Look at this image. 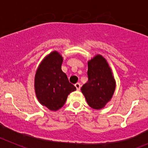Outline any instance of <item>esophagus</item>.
I'll return each mask as SVG.
<instances>
[{
    "instance_id": "esophagus-1",
    "label": "esophagus",
    "mask_w": 148,
    "mask_h": 148,
    "mask_svg": "<svg viewBox=\"0 0 148 148\" xmlns=\"http://www.w3.org/2000/svg\"><path fill=\"white\" fill-rule=\"evenodd\" d=\"M75 87H76V88H77V90H79L80 87H81V84H80V83L77 82L75 84Z\"/></svg>"
}]
</instances>
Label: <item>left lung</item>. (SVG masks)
<instances>
[{
	"instance_id": "obj_1",
	"label": "left lung",
	"mask_w": 148,
	"mask_h": 148,
	"mask_svg": "<svg viewBox=\"0 0 148 148\" xmlns=\"http://www.w3.org/2000/svg\"><path fill=\"white\" fill-rule=\"evenodd\" d=\"M88 81L82 87V92L92 108H102L111 99L116 82L108 64L103 56H96L88 62Z\"/></svg>"
}]
</instances>
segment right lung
I'll return each instance as SVG.
<instances>
[{
	"mask_svg": "<svg viewBox=\"0 0 148 148\" xmlns=\"http://www.w3.org/2000/svg\"><path fill=\"white\" fill-rule=\"evenodd\" d=\"M62 62L61 55L54 51L45 58L36 72V95L41 104L51 110L61 108L68 95L77 90L61 70Z\"/></svg>",
	"mask_w": 148,
	"mask_h": 148,
	"instance_id": "right-lung-1",
	"label": "right lung"
}]
</instances>
